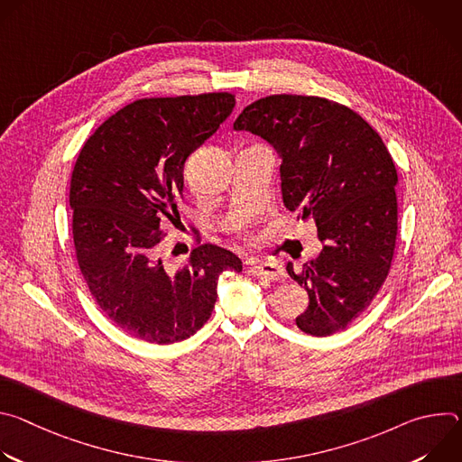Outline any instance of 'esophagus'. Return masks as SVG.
Masks as SVG:
<instances>
[{
	"mask_svg": "<svg viewBox=\"0 0 462 462\" xmlns=\"http://www.w3.org/2000/svg\"><path fill=\"white\" fill-rule=\"evenodd\" d=\"M246 273L250 276L257 278H265V280H282L285 276L283 267L278 261H263V263H248Z\"/></svg>",
	"mask_w": 462,
	"mask_h": 462,
	"instance_id": "34e87169",
	"label": "esophagus"
}]
</instances>
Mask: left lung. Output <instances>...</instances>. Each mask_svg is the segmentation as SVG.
<instances>
[{
    "instance_id": "8db88e82",
    "label": "left lung",
    "mask_w": 462,
    "mask_h": 462,
    "mask_svg": "<svg viewBox=\"0 0 462 462\" xmlns=\"http://www.w3.org/2000/svg\"><path fill=\"white\" fill-rule=\"evenodd\" d=\"M236 131L280 155L283 205L312 219L319 255L294 273L309 307L296 325L331 337L355 321L385 282L397 241V168L376 131L353 109L319 97L273 95L246 106Z\"/></svg>"
}]
</instances>
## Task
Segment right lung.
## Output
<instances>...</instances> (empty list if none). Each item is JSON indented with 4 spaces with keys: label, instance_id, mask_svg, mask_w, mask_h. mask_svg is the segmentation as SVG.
Returning <instances> with one entry per match:
<instances>
[{
    "label": "right lung",
    "instance_id": "add662e5",
    "mask_svg": "<svg viewBox=\"0 0 462 462\" xmlns=\"http://www.w3.org/2000/svg\"><path fill=\"white\" fill-rule=\"evenodd\" d=\"M234 106L230 93L143 98L80 150L69 189L79 267L104 314L139 340L166 346L195 335L214 310L219 276L243 271L236 254L210 243L179 271L159 252L162 219L179 217L186 159Z\"/></svg>",
    "mask_w": 462,
    "mask_h": 462
}]
</instances>
